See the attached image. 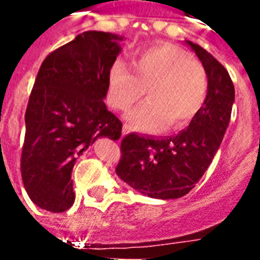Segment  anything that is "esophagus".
I'll return each mask as SVG.
<instances>
[{"mask_svg":"<svg viewBox=\"0 0 260 260\" xmlns=\"http://www.w3.org/2000/svg\"><path fill=\"white\" fill-rule=\"evenodd\" d=\"M131 131V126L128 124H124L122 125V135H126L128 132Z\"/></svg>","mask_w":260,"mask_h":260,"instance_id":"1","label":"esophagus"}]
</instances>
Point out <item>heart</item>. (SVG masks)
<instances>
[{
	"mask_svg": "<svg viewBox=\"0 0 260 260\" xmlns=\"http://www.w3.org/2000/svg\"><path fill=\"white\" fill-rule=\"evenodd\" d=\"M149 100L126 114L141 131H180L192 122L206 103L207 74L203 65L182 48L157 44L132 57V69L114 62L108 74V104L126 110L145 96Z\"/></svg>",
	"mask_w": 260,
	"mask_h": 260,
	"instance_id": "heart-1",
	"label": "heart"
}]
</instances>
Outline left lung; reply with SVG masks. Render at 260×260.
<instances>
[{
    "label": "left lung",
    "mask_w": 260,
    "mask_h": 260,
    "mask_svg": "<svg viewBox=\"0 0 260 260\" xmlns=\"http://www.w3.org/2000/svg\"><path fill=\"white\" fill-rule=\"evenodd\" d=\"M186 43L206 69L207 97L202 111L175 136H124L115 167L124 182L156 199H177L193 189L220 147L234 103V85L227 69L205 48Z\"/></svg>",
    "instance_id": "1"
}]
</instances>
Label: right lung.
Segmentation results:
<instances>
[{
    "label": "right lung",
    "instance_id": "1",
    "mask_svg": "<svg viewBox=\"0 0 260 260\" xmlns=\"http://www.w3.org/2000/svg\"><path fill=\"white\" fill-rule=\"evenodd\" d=\"M121 40L85 31L48 54L39 69L25 113L20 173L31 202L44 210H68L76 157L97 138L121 136L122 122L104 104Z\"/></svg>",
    "mask_w": 260,
    "mask_h": 260
}]
</instances>
